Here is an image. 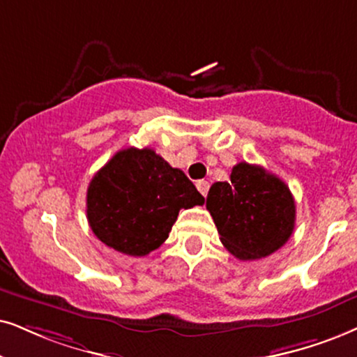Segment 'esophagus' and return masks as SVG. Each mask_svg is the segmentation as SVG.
<instances>
[{
    "label": "esophagus",
    "instance_id": "esophagus-1",
    "mask_svg": "<svg viewBox=\"0 0 357 357\" xmlns=\"http://www.w3.org/2000/svg\"><path fill=\"white\" fill-rule=\"evenodd\" d=\"M197 189H199V192L202 194V196H207V191H209V183L204 181V179H201V181L196 183Z\"/></svg>",
    "mask_w": 357,
    "mask_h": 357
}]
</instances>
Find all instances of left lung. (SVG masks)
Here are the masks:
<instances>
[{"label":"left lung","instance_id":"1","mask_svg":"<svg viewBox=\"0 0 357 357\" xmlns=\"http://www.w3.org/2000/svg\"><path fill=\"white\" fill-rule=\"evenodd\" d=\"M206 207L220 242L238 260L272 255L295 229V199L287 184L245 161L234 166L231 183L212 184Z\"/></svg>","mask_w":357,"mask_h":357}]
</instances>
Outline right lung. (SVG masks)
Returning <instances> with one entry per match:
<instances>
[{
    "mask_svg": "<svg viewBox=\"0 0 357 357\" xmlns=\"http://www.w3.org/2000/svg\"><path fill=\"white\" fill-rule=\"evenodd\" d=\"M204 197L181 169L151 148H126L93 176L87 219L98 241L120 254L143 257L168 238L181 209Z\"/></svg>",
    "mask_w": 357,
    "mask_h": 357,
    "instance_id": "obj_1",
    "label": "right lung"
}]
</instances>
